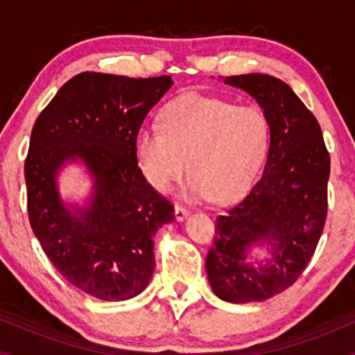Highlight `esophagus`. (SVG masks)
Returning a JSON list of instances; mask_svg holds the SVG:
<instances>
[{
  "label": "esophagus",
  "instance_id": "34e87169",
  "mask_svg": "<svg viewBox=\"0 0 355 355\" xmlns=\"http://www.w3.org/2000/svg\"><path fill=\"white\" fill-rule=\"evenodd\" d=\"M187 215H189V209H187V207H183V205H175V218L178 220V222H182L183 218L187 217Z\"/></svg>",
  "mask_w": 355,
  "mask_h": 355
}]
</instances>
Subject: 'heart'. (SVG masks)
<instances>
[{
  "mask_svg": "<svg viewBox=\"0 0 355 355\" xmlns=\"http://www.w3.org/2000/svg\"><path fill=\"white\" fill-rule=\"evenodd\" d=\"M268 141L270 125L260 108L189 93L166 105L160 126H141L133 148L138 168L157 191L172 190L189 168V197L232 203L254 183Z\"/></svg>",
  "mask_w": 355,
  "mask_h": 355,
  "instance_id": "b5f03b06",
  "label": "heart"
}]
</instances>
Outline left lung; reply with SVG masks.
<instances>
[{"instance_id": "left-lung-1", "label": "left lung", "mask_w": 355, "mask_h": 355, "mask_svg": "<svg viewBox=\"0 0 355 355\" xmlns=\"http://www.w3.org/2000/svg\"><path fill=\"white\" fill-rule=\"evenodd\" d=\"M223 81L262 107L270 146L262 177L217 217L207 275L222 300L260 302L294 285L315 252L327 218L331 157L317 118L282 80L250 73ZM254 245L270 246L271 260L248 263Z\"/></svg>"}]
</instances>
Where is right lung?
Wrapping results in <instances>:
<instances>
[{
    "instance_id": "right-lung-1",
    "label": "right lung",
    "mask_w": 355,
    "mask_h": 355,
    "mask_svg": "<svg viewBox=\"0 0 355 355\" xmlns=\"http://www.w3.org/2000/svg\"><path fill=\"white\" fill-rule=\"evenodd\" d=\"M168 75L128 78L85 71L58 89L36 118L24 160L28 217L43 252L68 282L101 300H126L148 285L153 237L173 205L137 164V132L172 88ZM81 159L96 185L87 209L60 202L55 175Z\"/></svg>"
}]
</instances>
